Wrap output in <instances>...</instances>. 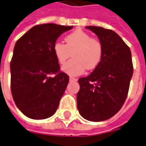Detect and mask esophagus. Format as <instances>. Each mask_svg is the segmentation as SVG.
I'll use <instances>...</instances> for the list:
<instances>
[{
	"instance_id": "34e87169",
	"label": "esophagus",
	"mask_w": 146,
	"mask_h": 146,
	"mask_svg": "<svg viewBox=\"0 0 146 146\" xmlns=\"http://www.w3.org/2000/svg\"><path fill=\"white\" fill-rule=\"evenodd\" d=\"M69 81H77V78H74V77H69Z\"/></svg>"
}]
</instances>
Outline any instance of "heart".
I'll return each mask as SVG.
<instances>
[{
  "instance_id": "1",
  "label": "heart",
  "mask_w": 146,
  "mask_h": 146,
  "mask_svg": "<svg viewBox=\"0 0 146 146\" xmlns=\"http://www.w3.org/2000/svg\"><path fill=\"white\" fill-rule=\"evenodd\" d=\"M65 44L56 41L52 46V51L57 61L63 65L69 59L71 53L73 59L68 61L62 70L69 75H80L86 69L92 70L101 63L104 47L102 42L90 33L77 29L65 37Z\"/></svg>"
}]
</instances>
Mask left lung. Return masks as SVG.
<instances>
[{"label":"left lung","instance_id":"obj_1","mask_svg":"<svg viewBox=\"0 0 146 146\" xmlns=\"http://www.w3.org/2000/svg\"><path fill=\"white\" fill-rule=\"evenodd\" d=\"M86 29L96 33L104 51L98 67L78 80L77 109L86 120L102 121L114 116L127 98L133 73L131 51L114 31L98 26Z\"/></svg>","mask_w":146,"mask_h":146}]
</instances>
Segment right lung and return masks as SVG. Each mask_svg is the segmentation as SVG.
<instances>
[{
  "label": "right lung",
  "instance_id": "add662e5",
  "mask_svg": "<svg viewBox=\"0 0 146 146\" xmlns=\"http://www.w3.org/2000/svg\"><path fill=\"white\" fill-rule=\"evenodd\" d=\"M72 28L52 23L37 25L15 44L10 62L11 92L16 106L29 118H48L58 108L69 77L60 72L52 46Z\"/></svg>",
  "mask_w": 146,
  "mask_h": 146
}]
</instances>
